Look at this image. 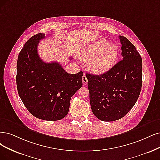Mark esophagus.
I'll return each instance as SVG.
<instances>
[{
  "label": "esophagus",
  "instance_id": "esophagus-1",
  "mask_svg": "<svg viewBox=\"0 0 160 160\" xmlns=\"http://www.w3.org/2000/svg\"><path fill=\"white\" fill-rule=\"evenodd\" d=\"M82 83H83V85H84V86L87 85V84H88V79H87V78H86V75L84 74L83 76H82Z\"/></svg>",
  "mask_w": 160,
  "mask_h": 160
}]
</instances>
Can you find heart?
I'll use <instances>...</instances> for the list:
<instances>
[{"label": "heart", "instance_id": "heart-1", "mask_svg": "<svg viewBox=\"0 0 160 160\" xmlns=\"http://www.w3.org/2000/svg\"><path fill=\"white\" fill-rule=\"evenodd\" d=\"M119 53V49L114 44H107V41L100 39L91 44L82 54V60H90L88 68L94 74L107 72L114 66Z\"/></svg>", "mask_w": 160, "mask_h": 160}]
</instances>
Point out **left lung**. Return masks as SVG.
<instances>
[{"label":"left lung","instance_id":"left-lung-1","mask_svg":"<svg viewBox=\"0 0 160 160\" xmlns=\"http://www.w3.org/2000/svg\"><path fill=\"white\" fill-rule=\"evenodd\" d=\"M122 60L100 75L87 74L92 111L98 119L114 121L125 117L141 91L142 61L134 45L119 35Z\"/></svg>","mask_w":160,"mask_h":160}]
</instances>
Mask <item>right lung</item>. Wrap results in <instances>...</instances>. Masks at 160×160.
<instances>
[{
	"mask_svg": "<svg viewBox=\"0 0 160 160\" xmlns=\"http://www.w3.org/2000/svg\"><path fill=\"white\" fill-rule=\"evenodd\" d=\"M45 38L41 33L33 35L20 51L16 67L17 89L32 115L42 120L58 121L68 114L71 97L82 86L83 72L68 74L58 62L41 60L38 45Z\"/></svg>",
	"mask_w": 160,
	"mask_h": 160,
	"instance_id": "1",
	"label": "right lung"
}]
</instances>
